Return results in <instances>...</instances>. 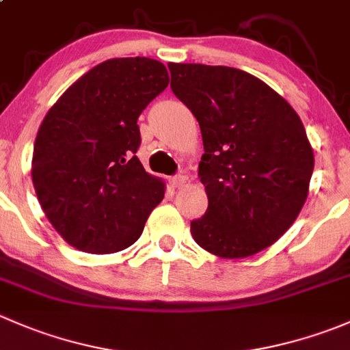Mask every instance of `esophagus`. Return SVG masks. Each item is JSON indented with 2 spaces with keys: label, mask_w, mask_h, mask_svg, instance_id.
<instances>
[{
  "label": "esophagus",
  "mask_w": 350,
  "mask_h": 350,
  "mask_svg": "<svg viewBox=\"0 0 350 350\" xmlns=\"http://www.w3.org/2000/svg\"><path fill=\"white\" fill-rule=\"evenodd\" d=\"M169 183H171L172 188H183V186L188 183V178H186V176H183V174H179V176H174V178L169 179Z\"/></svg>",
  "instance_id": "esophagus-1"
}]
</instances>
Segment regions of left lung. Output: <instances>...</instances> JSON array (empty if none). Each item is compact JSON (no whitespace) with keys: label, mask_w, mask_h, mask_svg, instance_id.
I'll return each mask as SVG.
<instances>
[{"label":"left lung","mask_w":350,"mask_h":350,"mask_svg":"<svg viewBox=\"0 0 350 350\" xmlns=\"http://www.w3.org/2000/svg\"><path fill=\"white\" fill-rule=\"evenodd\" d=\"M171 90L196 116L203 137L198 176L206 213L191 235L221 259L273 245L308 196L315 157L291 105L264 81L227 66L169 62Z\"/></svg>","instance_id":"8db88e82"}]
</instances>
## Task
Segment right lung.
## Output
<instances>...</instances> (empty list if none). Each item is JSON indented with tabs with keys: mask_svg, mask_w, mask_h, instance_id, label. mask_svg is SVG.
I'll use <instances>...</instances> for the list:
<instances>
[{
	"mask_svg": "<svg viewBox=\"0 0 350 350\" xmlns=\"http://www.w3.org/2000/svg\"><path fill=\"white\" fill-rule=\"evenodd\" d=\"M167 84L162 62L108 59L70 84L45 115L31 181L45 217L74 249H126L164 198V181L149 174L135 152L137 120Z\"/></svg>",
	"mask_w": 350,
	"mask_h": 350,
	"instance_id": "right-lung-1",
	"label": "right lung"
}]
</instances>
